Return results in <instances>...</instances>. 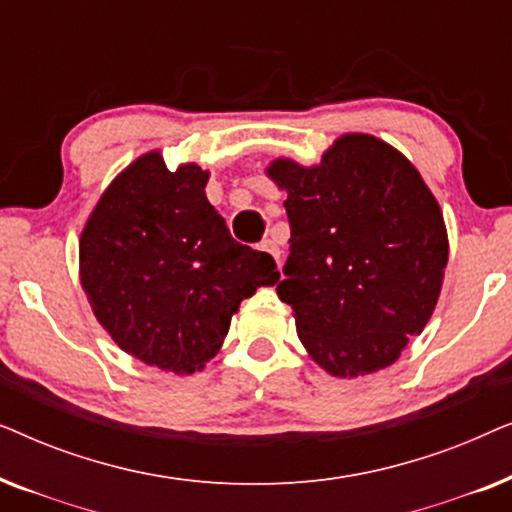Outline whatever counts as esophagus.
Here are the masks:
<instances>
[{
  "label": "esophagus",
  "mask_w": 512,
  "mask_h": 512,
  "mask_svg": "<svg viewBox=\"0 0 512 512\" xmlns=\"http://www.w3.org/2000/svg\"><path fill=\"white\" fill-rule=\"evenodd\" d=\"M258 249L265 251V254H270L279 263V256H282V251H279V244L275 240H263L261 244H258Z\"/></svg>",
  "instance_id": "34e87169"
}]
</instances>
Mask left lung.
Returning a JSON list of instances; mask_svg holds the SVG:
<instances>
[{"mask_svg":"<svg viewBox=\"0 0 512 512\" xmlns=\"http://www.w3.org/2000/svg\"><path fill=\"white\" fill-rule=\"evenodd\" d=\"M268 177L291 223L277 296L307 354L333 377L391 366L436 310L450 254L422 174L382 139L349 132L319 165L277 158Z\"/></svg>","mask_w":512,"mask_h":512,"instance_id":"1","label":"left lung"}]
</instances>
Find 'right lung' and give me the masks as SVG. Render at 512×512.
Masks as SVG:
<instances>
[{"instance_id":"1","label":"right lung","mask_w":512,"mask_h":512,"mask_svg":"<svg viewBox=\"0 0 512 512\" xmlns=\"http://www.w3.org/2000/svg\"><path fill=\"white\" fill-rule=\"evenodd\" d=\"M207 179L200 165L170 172L160 151L144 153L102 193L79 240L81 286L104 331L174 375L205 368L242 300L279 282L275 258L230 237Z\"/></svg>"}]
</instances>
